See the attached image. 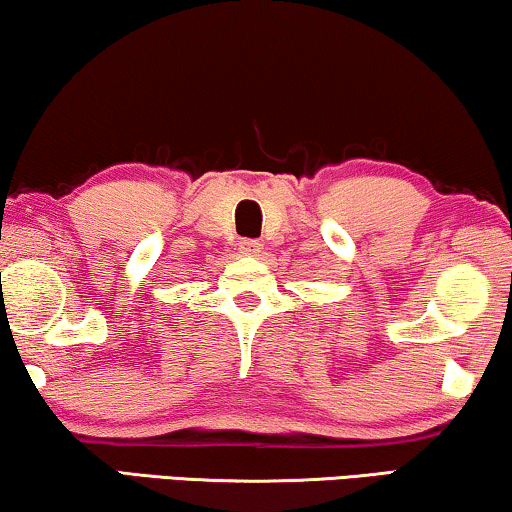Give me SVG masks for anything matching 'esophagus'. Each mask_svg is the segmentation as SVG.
<instances>
[{"instance_id":"obj_1","label":"esophagus","mask_w":512,"mask_h":512,"mask_svg":"<svg viewBox=\"0 0 512 512\" xmlns=\"http://www.w3.org/2000/svg\"><path fill=\"white\" fill-rule=\"evenodd\" d=\"M237 247H240V254L244 256H256L258 251H261V242L251 240V237H244V240L237 242Z\"/></svg>"}]
</instances>
